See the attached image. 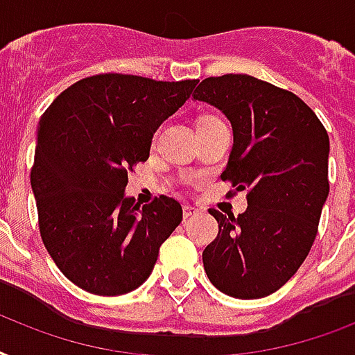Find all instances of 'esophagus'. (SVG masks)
<instances>
[{"instance_id":"34e87169","label":"esophagus","mask_w":355,"mask_h":355,"mask_svg":"<svg viewBox=\"0 0 355 355\" xmlns=\"http://www.w3.org/2000/svg\"><path fill=\"white\" fill-rule=\"evenodd\" d=\"M196 213H200V209L198 207H192V205H185V207H183V218H191V216H194Z\"/></svg>"}]
</instances>
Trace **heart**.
I'll list each match as a JSON object with an SVG mask.
<instances>
[{
	"instance_id": "heart-1",
	"label": "heart",
	"mask_w": 355,
	"mask_h": 355,
	"mask_svg": "<svg viewBox=\"0 0 355 355\" xmlns=\"http://www.w3.org/2000/svg\"><path fill=\"white\" fill-rule=\"evenodd\" d=\"M205 120H207V118H205Z\"/></svg>"
}]
</instances>
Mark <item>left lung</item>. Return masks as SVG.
<instances>
[{"label":"left lung","mask_w":355,"mask_h":355,"mask_svg":"<svg viewBox=\"0 0 355 355\" xmlns=\"http://www.w3.org/2000/svg\"><path fill=\"white\" fill-rule=\"evenodd\" d=\"M194 100L232 122L233 150L222 181L246 191V213H209L218 235L203 250L216 289L241 300L276 293L306 261L329 192V139L317 114L289 90L246 73L207 78Z\"/></svg>","instance_id":"1"}]
</instances>
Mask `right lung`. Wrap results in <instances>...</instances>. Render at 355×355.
Listing matches in <instances>:
<instances>
[{"label":"right lung","instance_id":"right-lung-1","mask_svg":"<svg viewBox=\"0 0 355 355\" xmlns=\"http://www.w3.org/2000/svg\"><path fill=\"white\" fill-rule=\"evenodd\" d=\"M196 83L98 73L62 90L40 118L31 168L38 230L59 270L87 293L137 289L180 226L174 198L140 209L123 189L150 155L155 129Z\"/></svg>","mask_w":355,"mask_h":355}]
</instances>
